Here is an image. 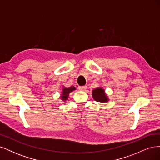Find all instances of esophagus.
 I'll use <instances>...</instances> for the list:
<instances>
[{
	"label": "esophagus",
	"mask_w": 160,
	"mask_h": 160,
	"mask_svg": "<svg viewBox=\"0 0 160 160\" xmlns=\"http://www.w3.org/2000/svg\"><path fill=\"white\" fill-rule=\"evenodd\" d=\"M79 89V90H81V91H85V90L87 89V86H86V85L80 86Z\"/></svg>",
	"instance_id": "34e87169"
}]
</instances>
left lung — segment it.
I'll list each match as a JSON object with an SVG mask.
<instances>
[{"mask_svg": "<svg viewBox=\"0 0 160 160\" xmlns=\"http://www.w3.org/2000/svg\"><path fill=\"white\" fill-rule=\"evenodd\" d=\"M92 95L93 99L99 102L105 103L109 100L108 96L105 93V90L102 88H96L92 91Z\"/></svg>", "mask_w": 160, "mask_h": 160, "instance_id": "left-lung-1", "label": "left lung"}]
</instances>
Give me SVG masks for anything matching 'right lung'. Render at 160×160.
Listing matches in <instances>:
<instances>
[{
	"instance_id": "obj_1",
	"label": "right lung",
	"mask_w": 160,
	"mask_h": 160,
	"mask_svg": "<svg viewBox=\"0 0 160 160\" xmlns=\"http://www.w3.org/2000/svg\"><path fill=\"white\" fill-rule=\"evenodd\" d=\"M76 88H75V87L73 86H71L70 87V88H64L63 89H62V95L61 96V99L62 100H67V98H68V96H69V93H71V91L75 90Z\"/></svg>"
}]
</instances>
